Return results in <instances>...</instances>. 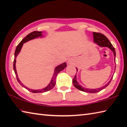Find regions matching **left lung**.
I'll return each instance as SVG.
<instances>
[{"mask_svg":"<svg viewBox=\"0 0 127 127\" xmlns=\"http://www.w3.org/2000/svg\"><path fill=\"white\" fill-rule=\"evenodd\" d=\"M93 35L94 36V42H95V43L97 44V45H99L100 47H107L111 50V51L113 52L114 55V60L115 61V56H116V53H115V48L112 45L111 43V42L109 41V40L108 39V38L106 37L105 35H103V34L100 33H96V32H93ZM116 68V67H115ZM113 77V76L111 77V79L110 81L108 82L107 84H106L105 85H104L102 87L98 88V89H86L84 87H82L78 83L77 81V79H76V76H74V78L73 79V84L74 87L77 88V89L81 90L82 92H85L87 93H95L99 92L100 90H103L104 88L107 87V86L109 85L111 81L112 78Z\"/></svg>","mask_w":127,"mask_h":127,"instance_id":"1","label":"left lung"}]
</instances>
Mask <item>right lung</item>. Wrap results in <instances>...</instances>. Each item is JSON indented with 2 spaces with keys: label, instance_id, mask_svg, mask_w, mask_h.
<instances>
[{
  "label": "right lung",
  "instance_id": "obj_1",
  "mask_svg": "<svg viewBox=\"0 0 127 127\" xmlns=\"http://www.w3.org/2000/svg\"><path fill=\"white\" fill-rule=\"evenodd\" d=\"M42 36V32H38V31H34L32 33H29V34L27 35L26 37L24 38V39L22 40V41L20 42V43L17 46L15 52V59H14V61H13V69L14 71H15V73L16 75V78L17 81L19 82V83L23 87L25 88V89H27V90H29V91L31 92L32 93H43V92H46L49 91V90H51L53 89V88L54 87V86L55 85L56 83V77L57 74L59 73V72L62 71V70L64 69L66 67H67V64L66 63H63V64H60V65L57 66L55 68V71H54V75L53 76V78H52V80L50 83L48 85L47 87H46L45 88H44L43 89H39V90H33V89H31L29 88H28L27 87H26L25 85H24L23 83H21V82L20 81V80L19 79V78L17 77V72H16V56H17L18 54L20 52V50L21 49V47H23V45L24 43H25V42H28V41H30V40L34 39L35 38H38V37H41Z\"/></svg>",
  "mask_w": 127,
  "mask_h": 127
}]
</instances>
